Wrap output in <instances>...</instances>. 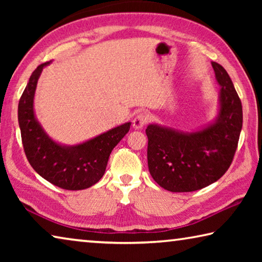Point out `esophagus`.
I'll use <instances>...</instances> for the list:
<instances>
[{
    "label": "esophagus",
    "mask_w": 262,
    "mask_h": 262,
    "mask_svg": "<svg viewBox=\"0 0 262 262\" xmlns=\"http://www.w3.org/2000/svg\"><path fill=\"white\" fill-rule=\"evenodd\" d=\"M148 114L145 112H141L136 115V117L134 118V120H133V126H134V128H136V129H140V128L143 127L145 123L148 122Z\"/></svg>",
    "instance_id": "obj_1"
}]
</instances>
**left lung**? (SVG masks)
Listing matches in <instances>:
<instances>
[{"label": "left lung", "instance_id": "obj_1", "mask_svg": "<svg viewBox=\"0 0 262 262\" xmlns=\"http://www.w3.org/2000/svg\"><path fill=\"white\" fill-rule=\"evenodd\" d=\"M221 85L220 112L205 129L183 133L149 125L148 167L154 180L170 192H194L219 180L231 165L243 127V107L233 83L212 62Z\"/></svg>", "mask_w": 262, "mask_h": 262}]
</instances>
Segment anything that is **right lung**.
Returning a JSON list of instances; mask_svg holds the SVG:
<instances>
[{"label": "right lung", "mask_w": 262, "mask_h": 262, "mask_svg": "<svg viewBox=\"0 0 262 262\" xmlns=\"http://www.w3.org/2000/svg\"><path fill=\"white\" fill-rule=\"evenodd\" d=\"M47 64L38 66L19 99L18 123L24 152L34 171L51 184L68 190L85 189L104 176L110 154L129 130L130 122L73 147L56 143L43 132L33 111L38 78Z\"/></svg>", "instance_id": "1"}]
</instances>
